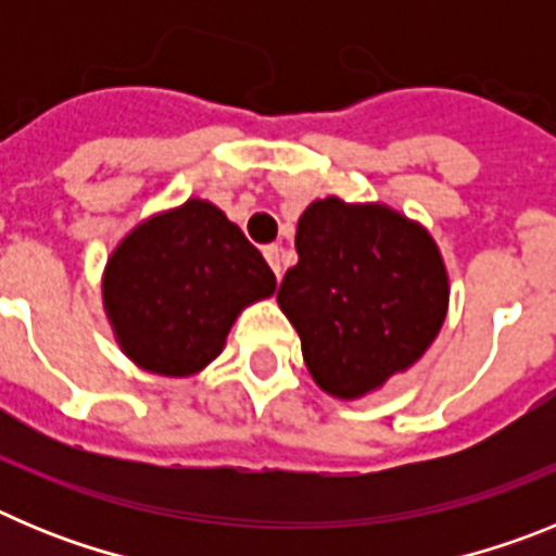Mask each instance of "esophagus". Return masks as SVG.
I'll return each mask as SVG.
<instances>
[{
	"label": "esophagus",
	"mask_w": 556,
	"mask_h": 556,
	"mask_svg": "<svg viewBox=\"0 0 556 556\" xmlns=\"http://www.w3.org/2000/svg\"><path fill=\"white\" fill-rule=\"evenodd\" d=\"M264 258H267L269 267H273L275 278L281 281V275H283V269H281V248H278V244H267V248H264Z\"/></svg>",
	"instance_id": "obj_1"
}]
</instances>
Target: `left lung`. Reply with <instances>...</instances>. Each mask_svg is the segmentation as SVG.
Masks as SVG:
<instances>
[{
    "mask_svg": "<svg viewBox=\"0 0 556 556\" xmlns=\"http://www.w3.org/2000/svg\"><path fill=\"white\" fill-rule=\"evenodd\" d=\"M278 306L312 378L353 401L406 370L448 312V275L429 230L387 205L314 200L294 233Z\"/></svg>",
    "mask_w": 556,
    "mask_h": 556,
    "instance_id": "8db88e82",
    "label": "left lung"
}]
</instances>
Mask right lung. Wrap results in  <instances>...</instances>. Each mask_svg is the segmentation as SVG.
<instances>
[{
	"mask_svg": "<svg viewBox=\"0 0 556 556\" xmlns=\"http://www.w3.org/2000/svg\"><path fill=\"white\" fill-rule=\"evenodd\" d=\"M275 292L262 253L217 205L186 200L113 250L102 281L122 351L159 376H191L217 358L236 314Z\"/></svg>",
	"mask_w": 556,
	"mask_h": 556,
	"instance_id": "right-lung-1",
	"label": "right lung"
}]
</instances>
